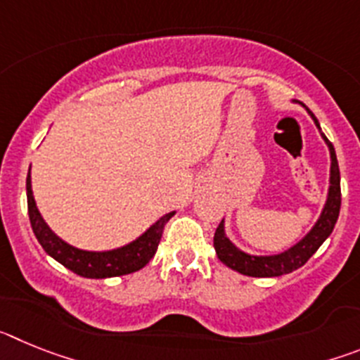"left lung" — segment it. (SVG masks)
I'll return each instance as SVG.
<instances>
[{
    "mask_svg": "<svg viewBox=\"0 0 360 360\" xmlns=\"http://www.w3.org/2000/svg\"><path fill=\"white\" fill-rule=\"evenodd\" d=\"M310 115L311 119L316 120L317 128H319L316 115L314 113H310ZM321 135H323L324 142L330 148L332 171H330L328 200H326V205H324L323 214H321L316 227L311 229L303 240L294 245L292 249H288L287 252H281L278 256H250V254L241 252L240 249H236L227 240L224 232V219H221L214 232V249L219 262L224 265L243 276H252V278H276V276L290 274L299 266H303L316 254V250L323 245V241L332 234L337 218H339V211H341V173H339V164H337L335 149H333L332 142L324 136V133H321Z\"/></svg>",
    "mask_w": 360,
    "mask_h": 360,
    "instance_id": "8db88e82",
    "label": "left lung"
}]
</instances>
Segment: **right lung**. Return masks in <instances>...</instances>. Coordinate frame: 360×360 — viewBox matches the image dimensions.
Masks as SVG:
<instances>
[{
  "instance_id": "right-lung-1",
  "label": "right lung",
  "mask_w": 360,
  "mask_h": 360,
  "mask_svg": "<svg viewBox=\"0 0 360 360\" xmlns=\"http://www.w3.org/2000/svg\"><path fill=\"white\" fill-rule=\"evenodd\" d=\"M27 200L32 231L36 234L44 252L50 254L56 262L65 265L68 270H72L73 274L90 279L115 278V276H126L144 269L157 252L165 224L174 214V212H169V214L162 216L157 224L153 225L149 231H146L139 240L126 245V247L108 250V252H88V250L75 249L72 245L65 243L61 238H57L50 231L49 225L44 224L36 207L34 196H32L30 171H28L27 176Z\"/></svg>"
}]
</instances>
